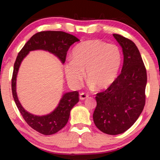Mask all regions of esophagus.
<instances>
[{"mask_svg":"<svg viewBox=\"0 0 160 160\" xmlns=\"http://www.w3.org/2000/svg\"><path fill=\"white\" fill-rule=\"evenodd\" d=\"M88 94H87L85 93L82 92V93L80 94V99L81 100H85V99L88 98Z\"/></svg>","mask_w":160,"mask_h":160,"instance_id":"34e87169","label":"esophagus"}]
</instances>
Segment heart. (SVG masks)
I'll return each instance as SVG.
<instances>
[{
    "label": "heart",
    "instance_id": "heart-1",
    "mask_svg": "<svg viewBox=\"0 0 160 160\" xmlns=\"http://www.w3.org/2000/svg\"><path fill=\"white\" fill-rule=\"evenodd\" d=\"M72 61L65 66L68 82L78 87L86 70L89 86L102 90L109 88L117 77L121 64V53L117 46L99 39L80 43L72 51Z\"/></svg>",
    "mask_w": 160,
    "mask_h": 160
}]
</instances>
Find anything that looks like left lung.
Masks as SVG:
<instances>
[{"label":"left lung","mask_w":160,"mask_h":160,"mask_svg":"<svg viewBox=\"0 0 160 160\" xmlns=\"http://www.w3.org/2000/svg\"><path fill=\"white\" fill-rule=\"evenodd\" d=\"M113 36L122 48V70L109 88L97 94L93 120L102 132L118 135L131 128L142 112L147 72L136 45L119 34Z\"/></svg>","instance_id":"left-lung-1"}]
</instances>
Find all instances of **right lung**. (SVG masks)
<instances>
[{
    "instance_id": "1",
    "label": "right lung",
    "mask_w": 160,
    "mask_h": 160,
    "mask_svg": "<svg viewBox=\"0 0 160 160\" xmlns=\"http://www.w3.org/2000/svg\"><path fill=\"white\" fill-rule=\"evenodd\" d=\"M80 41L76 37L61 31L40 32L33 35L19 52L16 58L12 78V92L15 102L19 111L28 125L43 135H52L60 131L66 125L70 111L79 102L78 91L69 92L63 94L58 106L48 114L37 116L24 109L18 97L16 81L21 63L32 51L43 50L53 54L65 63L67 51L70 46Z\"/></svg>"
}]
</instances>
